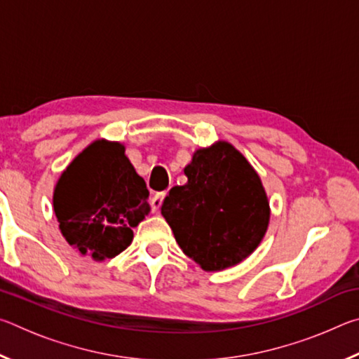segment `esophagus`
Here are the masks:
<instances>
[{
  "instance_id": "34e87169",
  "label": "esophagus",
  "mask_w": 359,
  "mask_h": 359,
  "mask_svg": "<svg viewBox=\"0 0 359 359\" xmlns=\"http://www.w3.org/2000/svg\"><path fill=\"white\" fill-rule=\"evenodd\" d=\"M165 196H166V193H156L155 196L151 198L150 204H151V212H154V214H156V212L160 210L161 204H163V199H165Z\"/></svg>"
}]
</instances>
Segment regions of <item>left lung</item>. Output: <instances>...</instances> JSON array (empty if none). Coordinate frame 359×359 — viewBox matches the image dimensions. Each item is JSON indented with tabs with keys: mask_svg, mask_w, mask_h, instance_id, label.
<instances>
[{
	"mask_svg": "<svg viewBox=\"0 0 359 359\" xmlns=\"http://www.w3.org/2000/svg\"><path fill=\"white\" fill-rule=\"evenodd\" d=\"M184 172L187 184L172 187L161 205L182 252L208 272L250 257L269 226L271 208L247 158L217 141L194 151Z\"/></svg>",
	"mask_w": 359,
	"mask_h": 359,
	"instance_id": "8db88e82",
	"label": "left lung"
}]
</instances>
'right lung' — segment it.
Here are the masks:
<instances>
[{
  "label": "right lung",
  "mask_w": 359,
  "mask_h": 359,
  "mask_svg": "<svg viewBox=\"0 0 359 359\" xmlns=\"http://www.w3.org/2000/svg\"><path fill=\"white\" fill-rule=\"evenodd\" d=\"M149 190L125 145L96 139L72 160L53 188V212L66 242L104 261L133 242V228L149 215Z\"/></svg>",
  "instance_id": "right-lung-1"
}]
</instances>
